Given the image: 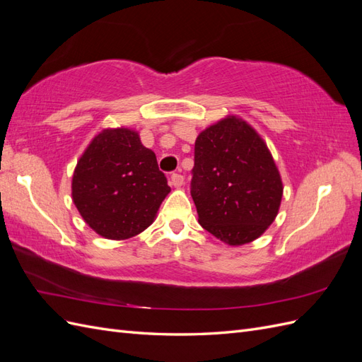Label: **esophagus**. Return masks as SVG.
<instances>
[{
  "label": "esophagus",
  "instance_id": "1",
  "mask_svg": "<svg viewBox=\"0 0 362 362\" xmlns=\"http://www.w3.org/2000/svg\"><path fill=\"white\" fill-rule=\"evenodd\" d=\"M170 184L175 185V187H181L184 184V177L181 173H172L170 175Z\"/></svg>",
  "mask_w": 362,
  "mask_h": 362
}]
</instances>
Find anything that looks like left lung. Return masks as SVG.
I'll use <instances>...</instances> for the list:
<instances>
[{
    "instance_id": "1",
    "label": "left lung",
    "mask_w": 362,
    "mask_h": 362,
    "mask_svg": "<svg viewBox=\"0 0 362 362\" xmlns=\"http://www.w3.org/2000/svg\"><path fill=\"white\" fill-rule=\"evenodd\" d=\"M190 193L201 226L238 246L258 238L275 221L282 181L257 131L229 116L196 139Z\"/></svg>"
}]
</instances>
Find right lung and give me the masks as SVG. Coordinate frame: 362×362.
Segmentation results:
<instances>
[{"label":"right lung","instance_id":"add662e5","mask_svg":"<svg viewBox=\"0 0 362 362\" xmlns=\"http://www.w3.org/2000/svg\"><path fill=\"white\" fill-rule=\"evenodd\" d=\"M169 192L156 154L128 128L101 131L72 178L76 210L95 233L112 240L145 231Z\"/></svg>","mask_w":362,"mask_h":362}]
</instances>
